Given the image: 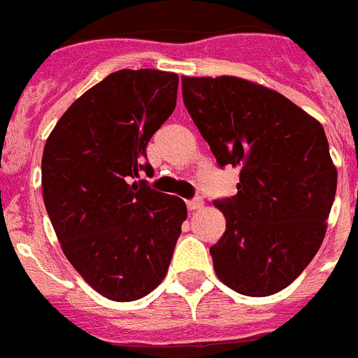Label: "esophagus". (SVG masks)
I'll list each match as a JSON object with an SVG mask.
<instances>
[{
  "label": "esophagus",
  "mask_w": 358,
  "mask_h": 358,
  "mask_svg": "<svg viewBox=\"0 0 358 358\" xmlns=\"http://www.w3.org/2000/svg\"><path fill=\"white\" fill-rule=\"evenodd\" d=\"M187 207H188V210H190V213H194V210H197V208L203 207V201L199 199V197H196V199H188Z\"/></svg>",
  "instance_id": "1"
}]
</instances>
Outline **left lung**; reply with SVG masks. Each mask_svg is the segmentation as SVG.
I'll use <instances>...</instances> for the list:
<instances>
[{"label":"left lung","mask_w":358,"mask_h":358,"mask_svg":"<svg viewBox=\"0 0 358 358\" xmlns=\"http://www.w3.org/2000/svg\"><path fill=\"white\" fill-rule=\"evenodd\" d=\"M182 103L220 168H240L236 196L216 199L224 236L210 248L220 281L264 297L318 253L336 194L320 122L275 90L238 77H181Z\"/></svg>","instance_id":"left-lung-1"}]
</instances>
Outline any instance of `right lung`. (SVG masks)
Returning a JSON list of instances; mask_svg holds the SVG:
<instances>
[{
    "instance_id": "1",
    "label": "right lung",
    "mask_w": 358,
    "mask_h": 358,
    "mask_svg": "<svg viewBox=\"0 0 358 358\" xmlns=\"http://www.w3.org/2000/svg\"><path fill=\"white\" fill-rule=\"evenodd\" d=\"M177 73L120 70L62 114L42 155V194L66 259L113 301H134L164 279L181 224L182 199L157 192L145 148L170 118Z\"/></svg>"
}]
</instances>
